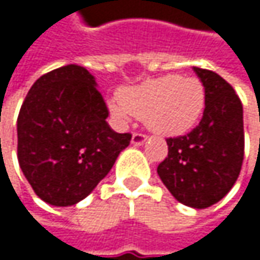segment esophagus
I'll return each instance as SVG.
<instances>
[{
    "instance_id": "esophagus-1",
    "label": "esophagus",
    "mask_w": 260,
    "mask_h": 260,
    "mask_svg": "<svg viewBox=\"0 0 260 260\" xmlns=\"http://www.w3.org/2000/svg\"><path fill=\"white\" fill-rule=\"evenodd\" d=\"M146 140H147V137H146L144 134H138V132H135V134H132V140H131V143H132L134 146H141Z\"/></svg>"
}]
</instances>
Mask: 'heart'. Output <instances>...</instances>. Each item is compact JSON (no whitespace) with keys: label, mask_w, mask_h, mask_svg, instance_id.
I'll use <instances>...</instances> for the list:
<instances>
[{"label":"heart","mask_w":260,"mask_h":260,"mask_svg":"<svg viewBox=\"0 0 260 260\" xmlns=\"http://www.w3.org/2000/svg\"><path fill=\"white\" fill-rule=\"evenodd\" d=\"M205 101V88L199 79L164 75L123 90L120 99L110 101V111L120 123L137 116L144 119L152 132L178 137L196 126Z\"/></svg>","instance_id":"obj_1"}]
</instances>
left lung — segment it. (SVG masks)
<instances>
[{"label":"left lung","mask_w":260,"mask_h":260,"mask_svg":"<svg viewBox=\"0 0 260 260\" xmlns=\"http://www.w3.org/2000/svg\"><path fill=\"white\" fill-rule=\"evenodd\" d=\"M205 87V111L186 135L167 138L169 155L158 176L182 205L205 209L220 202L235 185L244 159L242 104L218 74L192 68Z\"/></svg>","instance_id":"obj_1"}]
</instances>
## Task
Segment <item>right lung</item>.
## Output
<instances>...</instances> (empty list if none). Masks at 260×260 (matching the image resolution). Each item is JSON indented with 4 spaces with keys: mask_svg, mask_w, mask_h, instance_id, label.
<instances>
[{
    "mask_svg": "<svg viewBox=\"0 0 260 260\" xmlns=\"http://www.w3.org/2000/svg\"><path fill=\"white\" fill-rule=\"evenodd\" d=\"M94 77L68 64L37 79L18 117V161L34 192L52 206H72L102 181L129 146L110 128Z\"/></svg>",
    "mask_w": 260,
    "mask_h": 260,
    "instance_id": "add662e5",
    "label": "right lung"
}]
</instances>
